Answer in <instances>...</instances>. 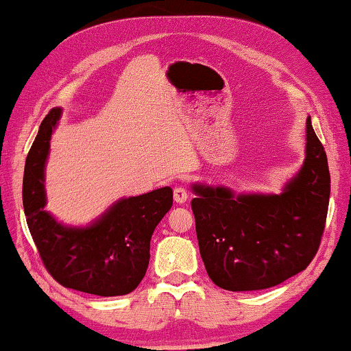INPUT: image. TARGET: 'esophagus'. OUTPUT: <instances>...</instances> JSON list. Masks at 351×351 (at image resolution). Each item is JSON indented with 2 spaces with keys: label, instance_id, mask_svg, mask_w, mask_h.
Wrapping results in <instances>:
<instances>
[{
  "label": "esophagus",
  "instance_id": "34e87169",
  "mask_svg": "<svg viewBox=\"0 0 351 351\" xmlns=\"http://www.w3.org/2000/svg\"><path fill=\"white\" fill-rule=\"evenodd\" d=\"M186 199H188L186 188L176 186V188H174V201H176L177 204H185Z\"/></svg>",
  "mask_w": 351,
  "mask_h": 351
}]
</instances>
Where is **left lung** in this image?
<instances>
[{
  "mask_svg": "<svg viewBox=\"0 0 351 351\" xmlns=\"http://www.w3.org/2000/svg\"><path fill=\"white\" fill-rule=\"evenodd\" d=\"M303 168L281 194H239L193 185L191 208L199 251L212 281L232 292L284 282L319 251L330 204L331 177L325 149L306 121Z\"/></svg>",
  "mask_w": 351,
  "mask_h": 351,
  "instance_id": "obj_1",
  "label": "left lung"
}]
</instances>
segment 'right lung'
<instances>
[{
    "instance_id": "add662e5",
    "label": "right lung",
    "mask_w": 351,
    "mask_h": 351,
    "mask_svg": "<svg viewBox=\"0 0 351 351\" xmlns=\"http://www.w3.org/2000/svg\"><path fill=\"white\" fill-rule=\"evenodd\" d=\"M61 108L45 116L25 163L23 208L47 271L67 289L99 296L127 295L143 281L150 239L172 207V190L158 188L116 202L88 228H69L45 212V161Z\"/></svg>"
}]
</instances>
